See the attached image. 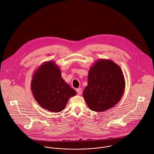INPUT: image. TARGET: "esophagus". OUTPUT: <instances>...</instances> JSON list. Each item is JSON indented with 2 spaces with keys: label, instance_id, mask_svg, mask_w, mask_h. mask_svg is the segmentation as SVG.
Wrapping results in <instances>:
<instances>
[{
  "label": "esophagus",
  "instance_id": "esophagus-1",
  "mask_svg": "<svg viewBox=\"0 0 154 154\" xmlns=\"http://www.w3.org/2000/svg\"><path fill=\"white\" fill-rule=\"evenodd\" d=\"M76 92H77V94H78V95H81V94H82V89L81 88H78V89H76Z\"/></svg>",
  "mask_w": 154,
  "mask_h": 154
}]
</instances>
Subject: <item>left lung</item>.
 I'll use <instances>...</instances> for the list:
<instances>
[{"mask_svg":"<svg viewBox=\"0 0 154 154\" xmlns=\"http://www.w3.org/2000/svg\"><path fill=\"white\" fill-rule=\"evenodd\" d=\"M125 89V79L120 66L109 59H99L88 72V85L83 97L90 110L100 112L116 106Z\"/></svg>","mask_w":154,"mask_h":154,"instance_id":"left-lung-1","label":"left lung"}]
</instances>
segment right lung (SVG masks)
Returning a JSON list of instances; mask_svg holds the SVG:
<instances>
[{
    "label": "right lung",
    "instance_id": "right-lung-1",
    "mask_svg": "<svg viewBox=\"0 0 154 154\" xmlns=\"http://www.w3.org/2000/svg\"><path fill=\"white\" fill-rule=\"evenodd\" d=\"M31 91L38 104L53 112L64 110L69 98L76 94L61 76L55 62H45L35 70L31 81Z\"/></svg>",
    "mask_w": 154,
    "mask_h": 154
}]
</instances>
